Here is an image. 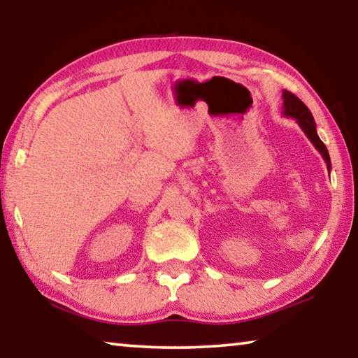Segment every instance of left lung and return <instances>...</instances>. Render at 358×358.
Listing matches in <instances>:
<instances>
[{
  "mask_svg": "<svg viewBox=\"0 0 358 358\" xmlns=\"http://www.w3.org/2000/svg\"><path fill=\"white\" fill-rule=\"evenodd\" d=\"M282 115L284 117H290L296 120V123L301 128V131L305 132V136L308 137V141H310L314 148H316L320 155H322L325 164H327V171H331V162H330V155H329V150L324 145V142L320 141L319 136H317V131H316V121L313 118V113L310 112V108H308L303 102L296 98L294 93L287 92V90H284L282 92Z\"/></svg>",
  "mask_w": 358,
  "mask_h": 358,
  "instance_id": "obj_1",
  "label": "left lung"
}]
</instances>
